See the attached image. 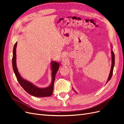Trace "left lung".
<instances>
[{
	"label": "left lung",
	"mask_w": 124,
	"mask_h": 124,
	"mask_svg": "<svg viewBox=\"0 0 124 124\" xmlns=\"http://www.w3.org/2000/svg\"><path fill=\"white\" fill-rule=\"evenodd\" d=\"M111 54H112V66H111V71H110V72L109 76H108V81L107 82V83L108 81H109L111 80V78H112V74H113V71L114 66V64H115V56H114V52H113V51H112V50L111 51Z\"/></svg>",
	"instance_id": "1"
}]
</instances>
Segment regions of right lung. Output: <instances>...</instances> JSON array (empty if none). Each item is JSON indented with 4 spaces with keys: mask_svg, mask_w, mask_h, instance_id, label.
<instances>
[{
    "mask_svg": "<svg viewBox=\"0 0 124 124\" xmlns=\"http://www.w3.org/2000/svg\"><path fill=\"white\" fill-rule=\"evenodd\" d=\"M17 42L14 44L13 51V57H12V67L14 72L16 74L17 80L21 86L25 91L28 93L29 94L35 97H49L52 95L53 91L54 84L55 80V75L59 69L60 63L55 62H52L51 68H52V83L51 85L47 87L41 88L37 87L35 85L32 84L31 82L25 80L22 78L18 72L16 63V48Z\"/></svg>",
    "mask_w": 124,
    "mask_h": 124,
    "instance_id": "obj_1",
    "label": "right lung"
}]
</instances>
